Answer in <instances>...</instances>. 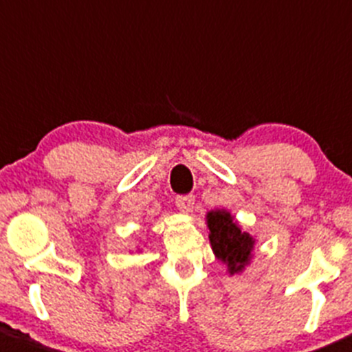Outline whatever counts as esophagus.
I'll return each mask as SVG.
<instances>
[{
    "mask_svg": "<svg viewBox=\"0 0 352 352\" xmlns=\"http://www.w3.org/2000/svg\"><path fill=\"white\" fill-rule=\"evenodd\" d=\"M177 206H179L182 212H192V206H195V196L192 195H184V196H177Z\"/></svg>",
    "mask_w": 352,
    "mask_h": 352,
    "instance_id": "obj_1",
    "label": "esophagus"
}]
</instances>
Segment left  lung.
Here are the masks:
<instances>
[{"label": "left lung", "instance_id": "left-lung-1", "mask_svg": "<svg viewBox=\"0 0 352 352\" xmlns=\"http://www.w3.org/2000/svg\"><path fill=\"white\" fill-rule=\"evenodd\" d=\"M208 238L215 257L228 265L229 274H239L252 261L255 239L241 231L228 210H212L206 213Z\"/></svg>", "mask_w": 352, "mask_h": 352}]
</instances>
